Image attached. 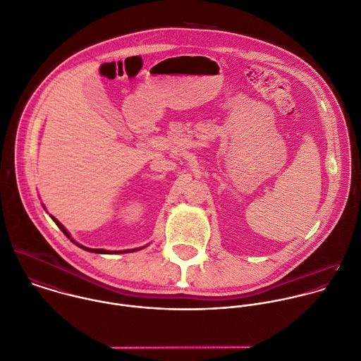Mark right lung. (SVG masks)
Wrapping results in <instances>:
<instances>
[{
	"mask_svg": "<svg viewBox=\"0 0 361 361\" xmlns=\"http://www.w3.org/2000/svg\"><path fill=\"white\" fill-rule=\"evenodd\" d=\"M51 219H53V221H54V224H56V225L60 228V231H61V232H63V233H64V235H66V236L70 239V235H68V232L64 229V226H63V225H61V224H60L57 219H54L53 216H51ZM70 240H71L73 243H75L73 239H70ZM75 245H77V246H80L81 249L87 250V252H91V253H128V252H135V250H139V249H132V250H123V252H108V250H104V249H88V247H84V246H81V245H78V243H75Z\"/></svg>",
	"mask_w": 361,
	"mask_h": 361,
	"instance_id": "1",
	"label": "right lung"
}]
</instances>
